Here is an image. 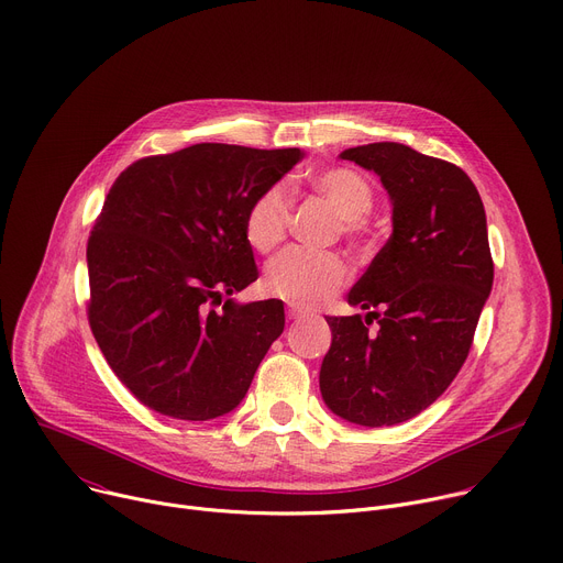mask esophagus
I'll return each instance as SVG.
<instances>
[{"instance_id": "1", "label": "esophagus", "mask_w": 563, "mask_h": 563, "mask_svg": "<svg viewBox=\"0 0 563 563\" xmlns=\"http://www.w3.org/2000/svg\"><path fill=\"white\" fill-rule=\"evenodd\" d=\"M287 317H289L291 321H298V319H305V317H308V312L300 310V308H294V305H289V308H287Z\"/></svg>"}]
</instances>
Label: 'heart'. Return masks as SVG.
<instances>
[{"mask_svg": "<svg viewBox=\"0 0 563 563\" xmlns=\"http://www.w3.org/2000/svg\"><path fill=\"white\" fill-rule=\"evenodd\" d=\"M310 186L323 195L341 218V229L350 235L360 233L373 209V190L368 181L347 168H330L312 175ZM289 227V197L283 184H274L253 199L244 220L249 244L269 253L276 249ZM347 280V267L341 255L332 251L287 249L267 265L265 289L294 305V308H317L332 298Z\"/></svg>", "mask_w": 563, "mask_h": 563, "instance_id": "obj_1", "label": "heart"}]
</instances>
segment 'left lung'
Listing matches in <instances>:
<instances>
[{"label":"left lung","instance_id":"1","mask_svg":"<svg viewBox=\"0 0 563 563\" xmlns=\"http://www.w3.org/2000/svg\"><path fill=\"white\" fill-rule=\"evenodd\" d=\"M339 157L379 177L393 233L347 294L366 321L325 317L332 345L319 386L345 422L393 427L431 406L467 360L494 283L487 218L463 170L404 143L356 145Z\"/></svg>","mask_w":563,"mask_h":563}]
</instances>
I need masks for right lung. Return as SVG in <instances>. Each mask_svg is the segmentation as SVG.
<instances>
[{"mask_svg": "<svg viewBox=\"0 0 563 563\" xmlns=\"http://www.w3.org/2000/svg\"><path fill=\"white\" fill-rule=\"evenodd\" d=\"M302 157L197 143L132 164L110 188L87 242V314L114 375L152 411L231 413L283 334V300L231 296L258 278L249 207Z\"/></svg>", "mask_w": 563, "mask_h": 563, "instance_id": "1", "label": "right lung"}]
</instances>
